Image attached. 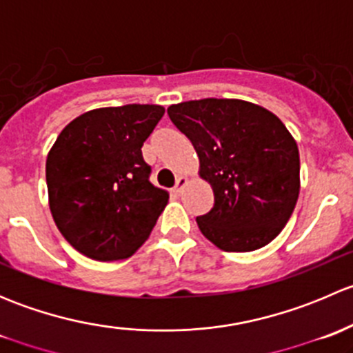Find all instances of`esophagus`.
Masks as SVG:
<instances>
[{"instance_id":"34e87169","label":"esophagus","mask_w":353,"mask_h":353,"mask_svg":"<svg viewBox=\"0 0 353 353\" xmlns=\"http://www.w3.org/2000/svg\"><path fill=\"white\" fill-rule=\"evenodd\" d=\"M186 184H188V177L179 176V177H177L176 186H174L172 193H174V194H181V193H183V190H184V186H186Z\"/></svg>"}]
</instances>
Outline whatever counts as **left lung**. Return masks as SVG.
I'll return each instance as SVG.
<instances>
[{
	"mask_svg": "<svg viewBox=\"0 0 353 353\" xmlns=\"http://www.w3.org/2000/svg\"><path fill=\"white\" fill-rule=\"evenodd\" d=\"M193 143L199 177L213 190V208L196 219L219 249L249 252L287 225L301 191L294 137L268 109L241 99H201L167 109Z\"/></svg>",
	"mask_w": 353,
	"mask_h": 353,
	"instance_id": "8db88e82",
	"label": "left lung"
}]
</instances>
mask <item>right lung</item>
Listing matches in <instances>:
<instances>
[{"label": "right lung", "mask_w": 353, "mask_h": 353, "mask_svg": "<svg viewBox=\"0 0 353 353\" xmlns=\"http://www.w3.org/2000/svg\"><path fill=\"white\" fill-rule=\"evenodd\" d=\"M165 109L128 104L74 117L46 160L49 208L87 258L126 259L150 236L169 193L150 183L141 147Z\"/></svg>", "instance_id": "obj_1"}]
</instances>
